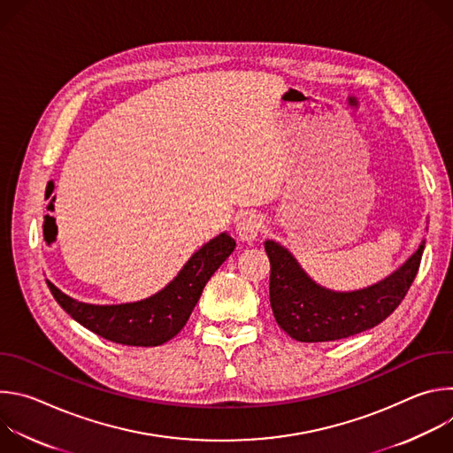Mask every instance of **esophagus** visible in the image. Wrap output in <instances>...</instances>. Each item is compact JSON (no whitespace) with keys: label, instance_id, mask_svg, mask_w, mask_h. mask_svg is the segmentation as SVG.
Listing matches in <instances>:
<instances>
[{"label":"esophagus","instance_id":"1","mask_svg":"<svg viewBox=\"0 0 453 453\" xmlns=\"http://www.w3.org/2000/svg\"><path fill=\"white\" fill-rule=\"evenodd\" d=\"M260 233H262V219L256 213L243 215L236 224V234L243 242H252Z\"/></svg>","mask_w":453,"mask_h":453}]
</instances>
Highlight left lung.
Segmentation results:
<instances>
[{
  "label": "left lung",
  "mask_w": 453,
  "mask_h": 453,
  "mask_svg": "<svg viewBox=\"0 0 453 453\" xmlns=\"http://www.w3.org/2000/svg\"><path fill=\"white\" fill-rule=\"evenodd\" d=\"M423 249L425 242L403 267L369 288L332 292L311 281L285 247L267 240L274 319L299 342H328L365 332L400 306L418 274Z\"/></svg>",
  "instance_id": "left-lung-1"
}]
</instances>
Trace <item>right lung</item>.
I'll return each instance as SVG.
<instances>
[{
    "label": "right lung",
    "mask_w": 453,
    "mask_h": 453,
    "mask_svg": "<svg viewBox=\"0 0 453 453\" xmlns=\"http://www.w3.org/2000/svg\"><path fill=\"white\" fill-rule=\"evenodd\" d=\"M222 233L193 254L177 278L156 296L127 304L98 306L75 301L48 283L55 301L89 332L125 346H159L175 337L188 322L208 280L234 249Z\"/></svg>",
    "instance_id": "add662e5"
}]
</instances>
